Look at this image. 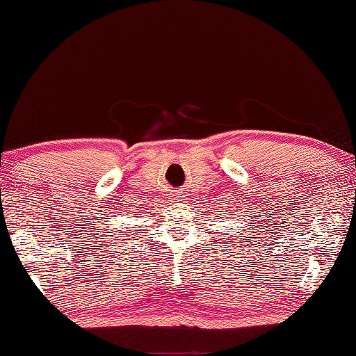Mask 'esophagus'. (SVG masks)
Wrapping results in <instances>:
<instances>
[{
  "label": "esophagus",
  "mask_w": 356,
  "mask_h": 356,
  "mask_svg": "<svg viewBox=\"0 0 356 356\" xmlns=\"http://www.w3.org/2000/svg\"><path fill=\"white\" fill-rule=\"evenodd\" d=\"M177 195H178V197H183V192H179V191H178V192H177Z\"/></svg>",
  "instance_id": "34e87169"
}]
</instances>
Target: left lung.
I'll return each instance as SVG.
<instances>
[{
	"instance_id": "left-lung-1",
	"label": "left lung",
	"mask_w": 356,
	"mask_h": 356,
	"mask_svg": "<svg viewBox=\"0 0 356 356\" xmlns=\"http://www.w3.org/2000/svg\"><path fill=\"white\" fill-rule=\"evenodd\" d=\"M232 238H234V236H232ZM241 238L245 239V236H241ZM225 239H227V238H225ZM247 241H248V239H247ZM241 244H242V242H241ZM247 244H248V242H247Z\"/></svg>"
}]
</instances>
